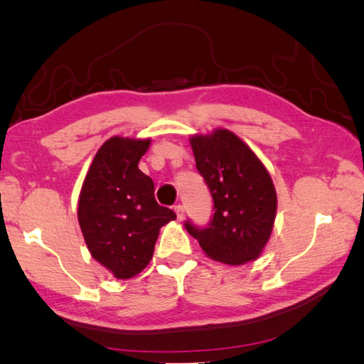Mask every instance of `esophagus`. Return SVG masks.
I'll use <instances>...</instances> for the list:
<instances>
[{"instance_id": "obj_1", "label": "esophagus", "mask_w": 364, "mask_h": 364, "mask_svg": "<svg viewBox=\"0 0 364 364\" xmlns=\"http://www.w3.org/2000/svg\"><path fill=\"white\" fill-rule=\"evenodd\" d=\"M174 211H176V215H177L178 220H182L183 218H186V208H183L182 205L174 206Z\"/></svg>"}]
</instances>
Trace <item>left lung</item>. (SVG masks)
Here are the masks:
<instances>
[{"label":"left lung","mask_w":364,"mask_h":364,"mask_svg":"<svg viewBox=\"0 0 364 364\" xmlns=\"http://www.w3.org/2000/svg\"><path fill=\"white\" fill-rule=\"evenodd\" d=\"M196 169L214 200L206 228L186 222L209 259L243 265L260 257L277 218V190L269 171L237 134L218 127L190 137Z\"/></svg>","instance_id":"8db88e82"}]
</instances>
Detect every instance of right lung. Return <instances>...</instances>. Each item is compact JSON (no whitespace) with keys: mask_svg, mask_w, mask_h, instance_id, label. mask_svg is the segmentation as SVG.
Returning <instances> with one entry per match:
<instances>
[{"mask_svg":"<svg viewBox=\"0 0 364 364\" xmlns=\"http://www.w3.org/2000/svg\"><path fill=\"white\" fill-rule=\"evenodd\" d=\"M151 139L113 136L102 144L82 181L78 222L91 256L114 278L139 275L153 257L159 228L176 219L155 200L139 169Z\"/></svg>","mask_w":364,"mask_h":364,"instance_id":"obj_1","label":"right lung"}]
</instances>
